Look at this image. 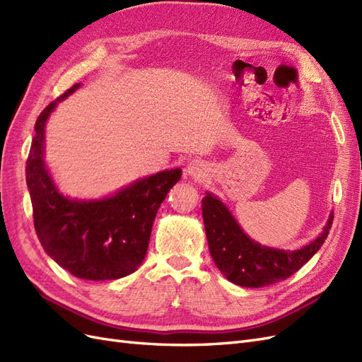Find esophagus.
Segmentation results:
<instances>
[{"instance_id":"34e87169","label":"esophagus","mask_w":362,"mask_h":362,"mask_svg":"<svg viewBox=\"0 0 362 362\" xmlns=\"http://www.w3.org/2000/svg\"><path fill=\"white\" fill-rule=\"evenodd\" d=\"M206 170H208V168H206V164L202 160L193 158L187 164V173L194 180H202L205 175H206Z\"/></svg>"}]
</instances>
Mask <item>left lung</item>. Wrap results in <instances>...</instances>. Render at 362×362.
<instances>
[{
    "label": "left lung",
    "mask_w": 362,
    "mask_h": 362,
    "mask_svg": "<svg viewBox=\"0 0 362 362\" xmlns=\"http://www.w3.org/2000/svg\"><path fill=\"white\" fill-rule=\"evenodd\" d=\"M202 217L208 247L217 269L228 281L252 288L272 286L298 272L322 247L334 221L331 214L323 233L314 242L290 252L261 246L250 240L223 202L211 193L202 199Z\"/></svg>",
    "instance_id": "left-lung-1"
}]
</instances>
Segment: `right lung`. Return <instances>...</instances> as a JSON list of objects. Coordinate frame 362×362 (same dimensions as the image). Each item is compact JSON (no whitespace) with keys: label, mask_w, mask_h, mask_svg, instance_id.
<instances>
[{"label":"right lung","mask_w":362,"mask_h":362,"mask_svg":"<svg viewBox=\"0 0 362 362\" xmlns=\"http://www.w3.org/2000/svg\"><path fill=\"white\" fill-rule=\"evenodd\" d=\"M80 84H74L39 115L25 166L33 221L42 247L71 275L90 279H119L144 261L156 216L181 169L158 172L136 181L112 198L72 201L59 193L43 163L47 119Z\"/></svg>","instance_id":"obj_1"}]
</instances>
